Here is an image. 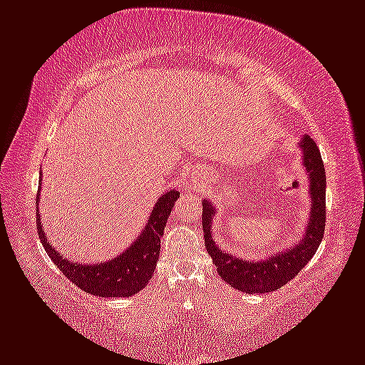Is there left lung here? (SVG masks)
Returning <instances> with one entry per match:
<instances>
[{"label":"left lung","instance_id":"left-lung-1","mask_svg":"<svg viewBox=\"0 0 365 365\" xmlns=\"http://www.w3.org/2000/svg\"><path fill=\"white\" fill-rule=\"evenodd\" d=\"M298 145L302 149V162L309 180L312 208H309L308 225L297 246L272 254L262 260H242L241 257H236L231 252L222 251L213 239L211 225L216 213L213 203L208 198H205L201 203L203 205L201 220H203L206 251L213 259L221 279L235 287L236 290L246 293H269L279 290L308 264L323 241L326 225V173L322 154L317 148V143L309 135H303Z\"/></svg>","mask_w":365,"mask_h":365}]
</instances>
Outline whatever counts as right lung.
<instances>
[{"mask_svg":"<svg viewBox=\"0 0 365 365\" xmlns=\"http://www.w3.org/2000/svg\"><path fill=\"white\" fill-rule=\"evenodd\" d=\"M39 183H42V172H39ZM41 195V187H39ZM37 195V206H39ZM180 197L175 190H168L157 200L154 210L150 211L148 225L140 231L138 239L128 249L111 260L101 264L72 262L56 251V247L47 241L41 215L37 211V232L42 246L58 270L67 279L80 287L81 290L95 297H133L149 284L154 274L160 252V237L164 236L167 217L170 216L173 203Z\"/></svg>","mask_w":365,"mask_h":365,"instance_id":"right-lung-1","label":"right lung"}]
</instances>
